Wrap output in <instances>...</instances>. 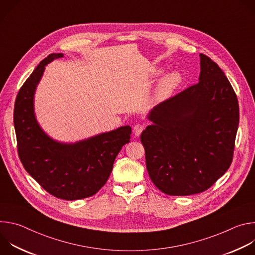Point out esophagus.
I'll return each instance as SVG.
<instances>
[{
  "label": "esophagus",
  "mask_w": 255,
  "mask_h": 255,
  "mask_svg": "<svg viewBox=\"0 0 255 255\" xmlns=\"http://www.w3.org/2000/svg\"><path fill=\"white\" fill-rule=\"evenodd\" d=\"M145 126L143 124H136L134 127H133V133L135 134V136H139L142 131L144 130Z\"/></svg>",
  "instance_id": "34e87169"
}]
</instances>
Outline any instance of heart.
<instances>
[{"label":"heart","mask_w":255,"mask_h":255,"mask_svg":"<svg viewBox=\"0 0 255 255\" xmlns=\"http://www.w3.org/2000/svg\"><path fill=\"white\" fill-rule=\"evenodd\" d=\"M160 72L161 71L158 70L157 74H160ZM179 83H180V76L179 74H177V72L172 71L165 75L158 83V86L156 89V95H155L156 99L163 100L167 98L173 92V90L178 86Z\"/></svg>","instance_id":"b5f03b06"}]
</instances>
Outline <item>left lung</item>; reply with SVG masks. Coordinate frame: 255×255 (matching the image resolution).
Masks as SVG:
<instances>
[{
    "mask_svg": "<svg viewBox=\"0 0 255 255\" xmlns=\"http://www.w3.org/2000/svg\"><path fill=\"white\" fill-rule=\"evenodd\" d=\"M200 57V82L154 107L140 136L149 177L169 196L208 190L233 159L237 96L219 65Z\"/></svg>",
    "mask_w": 255,
    "mask_h": 255,
    "instance_id": "8db88e82",
    "label": "left lung"
}]
</instances>
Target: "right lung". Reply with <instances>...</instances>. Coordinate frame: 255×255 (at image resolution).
<instances>
[{
	"label": "right lung",
	"mask_w": 255,
	"mask_h": 255,
	"mask_svg": "<svg viewBox=\"0 0 255 255\" xmlns=\"http://www.w3.org/2000/svg\"><path fill=\"white\" fill-rule=\"evenodd\" d=\"M62 56L49 54L23 84L15 102L14 126L19 158L26 171L50 195L74 201L94 196L107 183L116 156L130 142L131 127L72 144L54 141L41 130L34 115V93L45 65Z\"/></svg>",
	"instance_id": "obj_1"
}]
</instances>
